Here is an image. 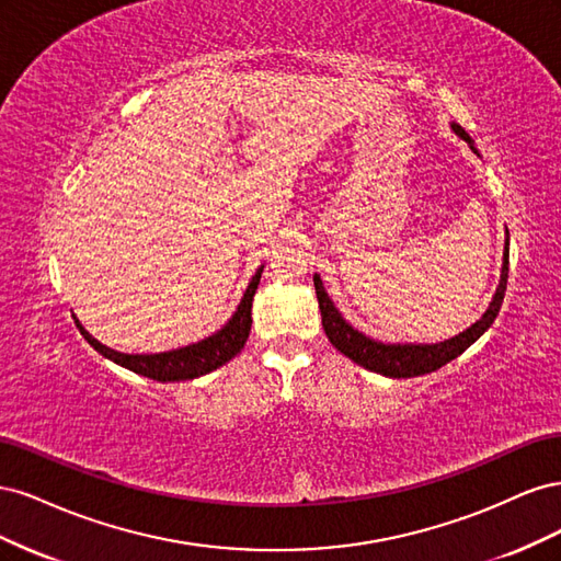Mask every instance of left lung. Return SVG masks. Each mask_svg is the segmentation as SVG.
Listing matches in <instances>:
<instances>
[{"label":"left lung","instance_id":"left-lung-1","mask_svg":"<svg viewBox=\"0 0 561 561\" xmlns=\"http://www.w3.org/2000/svg\"><path fill=\"white\" fill-rule=\"evenodd\" d=\"M451 130L458 135V138L466 140L468 147L480 157L478 147H474V140L470 135L458 126L451 124ZM511 236L505 231V248H503V266H501V280L494 297H491L486 311L482 313L480 320H474L472 325L463 332H458L451 339H445V342L437 344H386L377 342L360 330H355L346 318L339 313L334 307V301L330 299L325 285L320 280V274H313V285H316V297H318V307L322 316V328H325V334L330 339V344L342 351L346 358H351L355 365H360L369 371H377V375L390 377V379H410V377H421L428 375V371H435L443 365L451 363L458 358L470 344L478 342V339L491 328V322L496 320L501 304L505 297V285H507V254H511Z\"/></svg>","mask_w":561,"mask_h":561}]
</instances>
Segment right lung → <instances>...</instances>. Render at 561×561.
<instances>
[{
	"mask_svg": "<svg viewBox=\"0 0 561 561\" xmlns=\"http://www.w3.org/2000/svg\"><path fill=\"white\" fill-rule=\"evenodd\" d=\"M264 264L254 271V276L250 278L245 293L236 307L233 316L225 322L222 328L217 332H213L210 336L201 339L196 344L182 346V348H173V351H163V353H122L114 351L105 344H100L93 334H89V330L81 325L75 316L77 328L81 332V336L100 353L105 355L107 360L122 365L135 375L154 379V381H186V379H196L208 375V371L222 367L225 363H229L233 355H239L241 348L248 342L250 334V325H252V297L257 293V285L262 278Z\"/></svg>",
	"mask_w": 561,
	"mask_h": 561,
	"instance_id": "1",
	"label": "right lung"
}]
</instances>
